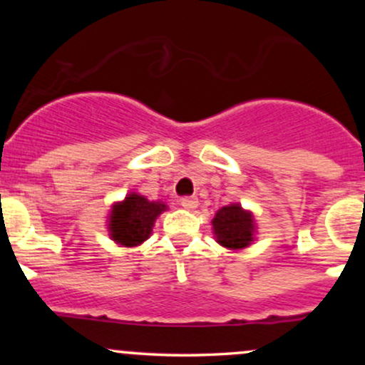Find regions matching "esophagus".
Returning <instances> with one entry per match:
<instances>
[{
    "label": "esophagus",
    "mask_w": 365,
    "mask_h": 365,
    "mask_svg": "<svg viewBox=\"0 0 365 365\" xmlns=\"http://www.w3.org/2000/svg\"><path fill=\"white\" fill-rule=\"evenodd\" d=\"M197 204L199 202H197L195 197H183V199H180V206L183 209H188V211H190V209H195Z\"/></svg>",
    "instance_id": "1"
}]
</instances>
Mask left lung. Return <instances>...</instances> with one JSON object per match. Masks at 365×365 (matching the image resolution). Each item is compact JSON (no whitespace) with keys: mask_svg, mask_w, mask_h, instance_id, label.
<instances>
[{"mask_svg":"<svg viewBox=\"0 0 365 365\" xmlns=\"http://www.w3.org/2000/svg\"><path fill=\"white\" fill-rule=\"evenodd\" d=\"M211 225L216 242L228 250L245 249L257 235V225L252 211L244 209L238 202L217 209Z\"/></svg>","mask_w":365,"mask_h":365,"instance_id":"left-lung-1","label":"left lung"}]
</instances>
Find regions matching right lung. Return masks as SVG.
Listing matches in <instances>:
<instances>
[{"mask_svg": "<svg viewBox=\"0 0 365 365\" xmlns=\"http://www.w3.org/2000/svg\"><path fill=\"white\" fill-rule=\"evenodd\" d=\"M168 206L163 200H149L139 192H130L123 200L115 202L108 215L106 226L110 238L120 247L144 244L153 233L158 216Z\"/></svg>", "mask_w": 365, "mask_h": 365, "instance_id": "add662e5", "label": "right lung"}]
</instances>
